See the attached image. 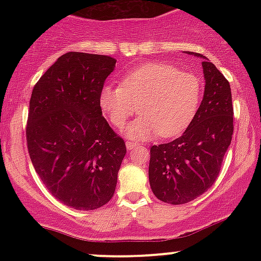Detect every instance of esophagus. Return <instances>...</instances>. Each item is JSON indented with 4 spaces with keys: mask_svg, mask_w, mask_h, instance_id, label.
<instances>
[{
    "mask_svg": "<svg viewBox=\"0 0 261 261\" xmlns=\"http://www.w3.org/2000/svg\"><path fill=\"white\" fill-rule=\"evenodd\" d=\"M136 145H137V142H133V141H126V147H127L128 151H130V149H133Z\"/></svg>",
    "mask_w": 261,
    "mask_h": 261,
    "instance_id": "34e87169",
    "label": "esophagus"
}]
</instances>
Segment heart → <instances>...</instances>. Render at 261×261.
<instances>
[{"label": "heart", "mask_w": 261, "mask_h": 261, "mask_svg": "<svg viewBox=\"0 0 261 261\" xmlns=\"http://www.w3.org/2000/svg\"><path fill=\"white\" fill-rule=\"evenodd\" d=\"M202 95L201 80L166 62H147L122 77L120 86H106L99 95L101 112L113 126L122 127L137 113L141 118L128 125L127 135L149 139L174 137L195 118Z\"/></svg>", "instance_id": "b5f03b06"}]
</instances>
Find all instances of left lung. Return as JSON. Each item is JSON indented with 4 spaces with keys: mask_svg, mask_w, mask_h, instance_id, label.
I'll return each mask as SVG.
<instances>
[{
    "mask_svg": "<svg viewBox=\"0 0 261 261\" xmlns=\"http://www.w3.org/2000/svg\"><path fill=\"white\" fill-rule=\"evenodd\" d=\"M194 55L203 59L201 106L180 137L151 147L149 185L157 199L170 205L193 201L214 185L234 128L229 82L205 56Z\"/></svg>",
    "mask_w": 261,
    "mask_h": 261,
    "instance_id": "left-lung-1",
    "label": "left lung"
}]
</instances>
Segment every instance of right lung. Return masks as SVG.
I'll use <instances>...</instances> for the list:
<instances>
[{
  "instance_id": "obj_1",
  "label": "right lung",
  "mask_w": 261,
  "mask_h": 261,
  "mask_svg": "<svg viewBox=\"0 0 261 261\" xmlns=\"http://www.w3.org/2000/svg\"><path fill=\"white\" fill-rule=\"evenodd\" d=\"M116 60L71 51L32 92L25 136L35 172L66 206L91 211L110 201L126 154L101 114L99 95Z\"/></svg>"
}]
</instances>
